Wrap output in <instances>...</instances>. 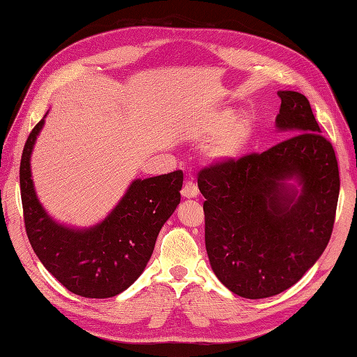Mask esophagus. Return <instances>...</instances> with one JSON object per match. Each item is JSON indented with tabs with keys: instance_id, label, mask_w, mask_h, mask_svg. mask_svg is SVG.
<instances>
[{
	"instance_id": "obj_1",
	"label": "esophagus",
	"mask_w": 357,
	"mask_h": 357,
	"mask_svg": "<svg viewBox=\"0 0 357 357\" xmlns=\"http://www.w3.org/2000/svg\"><path fill=\"white\" fill-rule=\"evenodd\" d=\"M197 195H198V186L194 181H186L185 186L181 189V197L190 199V198H195Z\"/></svg>"
}]
</instances>
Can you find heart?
I'll return each instance as SVG.
<instances>
[{
	"label": "heart",
	"mask_w": 357,
	"mask_h": 357,
	"mask_svg": "<svg viewBox=\"0 0 357 357\" xmlns=\"http://www.w3.org/2000/svg\"><path fill=\"white\" fill-rule=\"evenodd\" d=\"M210 135H215V141L210 144L207 156L219 163L236 160L243 155L249 147L255 133V120L252 115L234 111H219L210 124Z\"/></svg>",
	"instance_id": "heart-1"
}]
</instances>
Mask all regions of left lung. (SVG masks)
Here are the masks:
<instances>
[{
	"label": "left lung",
	"mask_w": 357,
	"mask_h": 357,
	"mask_svg": "<svg viewBox=\"0 0 357 357\" xmlns=\"http://www.w3.org/2000/svg\"><path fill=\"white\" fill-rule=\"evenodd\" d=\"M278 96L276 129L291 137L198 176L210 266L245 298L276 296L310 271L329 243L338 204V162L310 102L297 91Z\"/></svg>",
	"instance_id": "8db88e82"
}]
</instances>
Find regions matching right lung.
Instances as JSON below:
<instances>
[{
	"instance_id": "right-lung-1",
	"label": "right lung",
	"mask_w": 357,
	"mask_h": 357,
	"mask_svg": "<svg viewBox=\"0 0 357 357\" xmlns=\"http://www.w3.org/2000/svg\"><path fill=\"white\" fill-rule=\"evenodd\" d=\"M45 119L28 137L19 168L28 240L46 271L69 291L89 298L117 296L146 268L160 228L180 202L183 172L133 180L99 224L67 227L45 210L31 178V153Z\"/></svg>"
}]
</instances>
